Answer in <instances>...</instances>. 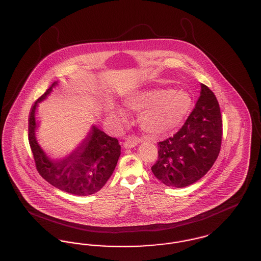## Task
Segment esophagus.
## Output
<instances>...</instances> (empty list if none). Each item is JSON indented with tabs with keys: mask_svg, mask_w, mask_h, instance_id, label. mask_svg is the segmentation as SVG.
Wrapping results in <instances>:
<instances>
[{
	"mask_svg": "<svg viewBox=\"0 0 261 261\" xmlns=\"http://www.w3.org/2000/svg\"><path fill=\"white\" fill-rule=\"evenodd\" d=\"M138 143H139V140L137 138L129 137V138L125 139L123 147H124L125 149H131V148H134L135 146H137Z\"/></svg>",
	"mask_w": 261,
	"mask_h": 261,
	"instance_id": "obj_1",
	"label": "esophagus"
}]
</instances>
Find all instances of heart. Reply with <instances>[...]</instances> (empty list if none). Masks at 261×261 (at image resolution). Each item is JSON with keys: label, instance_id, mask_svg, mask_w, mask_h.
Here are the masks:
<instances>
[{"label": "heart", "instance_id": "heart-1", "mask_svg": "<svg viewBox=\"0 0 261 261\" xmlns=\"http://www.w3.org/2000/svg\"><path fill=\"white\" fill-rule=\"evenodd\" d=\"M125 107L139 113L141 128L150 136L166 135L176 130L190 114L193 107L191 95L183 90L153 89L138 91L125 98ZM114 123L127 122L122 108L114 106L110 113Z\"/></svg>", "mask_w": 261, "mask_h": 261}]
</instances>
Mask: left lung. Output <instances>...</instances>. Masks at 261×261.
<instances>
[{
	"label": "left lung",
	"mask_w": 261,
	"mask_h": 261,
	"mask_svg": "<svg viewBox=\"0 0 261 261\" xmlns=\"http://www.w3.org/2000/svg\"><path fill=\"white\" fill-rule=\"evenodd\" d=\"M185 124L160 142L153 175L164 185L184 188L197 182L216 161L222 140V117L215 95L204 84Z\"/></svg>",
	"instance_id": "8db88e82"
}]
</instances>
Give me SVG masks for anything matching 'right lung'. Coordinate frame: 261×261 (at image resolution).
<instances>
[{"label": "right lung", "instance_id": "1", "mask_svg": "<svg viewBox=\"0 0 261 261\" xmlns=\"http://www.w3.org/2000/svg\"><path fill=\"white\" fill-rule=\"evenodd\" d=\"M58 82L53 83L43 96L35 101L29 114L28 137L38 172L53 185L75 196H90L106 185L114 171L120 156L117 139L107 135L93 125L86 138L68 155L53 160L38 144L36 110L38 103L46 99Z\"/></svg>", "mask_w": 261, "mask_h": 261}]
</instances>
